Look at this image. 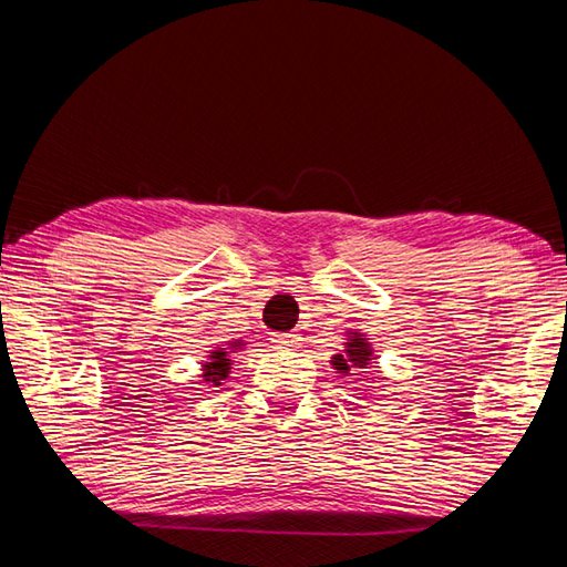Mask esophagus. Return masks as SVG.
Segmentation results:
<instances>
[{
	"mask_svg": "<svg viewBox=\"0 0 567 567\" xmlns=\"http://www.w3.org/2000/svg\"><path fill=\"white\" fill-rule=\"evenodd\" d=\"M299 341H302V339H299V333H295V331H290V333H275L272 336V346L280 348V351H292V348Z\"/></svg>",
	"mask_w": 567,
	"mask_h": 567,
	"instance_id": "esophagus-1",
	"label": "esophagus"
}]
</instances>
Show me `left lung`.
<instances>
[{
	"label": "left lung",
	"mask_w": 567,
	"mask_h": 567,
	"mask_svg": "<svg viewBox=\"0 0 567 567\" xmlns=\"http://www.w3.org/2000/svg\"><path fill=\"white\" fill-rule=\"evenodd\" d=\"M333 365L339 368L341 372L355 370V368H368L370 365V346H368V341L360 339V336H353L351 343H348L346 355H336Z\"/></svg>",
	"instance_id": "obj_1"
}]
</instances>
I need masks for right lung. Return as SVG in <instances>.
Segmentation results:
<instances>
[{
  "label": "right lung",
  "instance_id": "add662e5",
  "mask_svg": "<svg viewBox=\"0 0 567 567\" xmlns=\"http://www.w3.org/2000/svg\"><path fill=\"white\" fill-rule=\"evenodd\" d=\"M228 365L231 363H228L226 351H214L212 363H207V368H204V380L219 384V380H224L228 375Z\"/></svg>",
  "mask_w": 567,
  "mask_h": 567
}]
</instances>
